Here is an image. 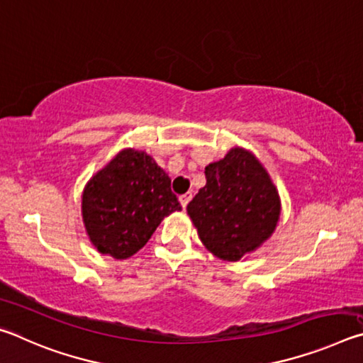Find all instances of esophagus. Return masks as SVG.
I'll return each mask as SVG.
<instances>
[{
  "mask_svg": "<svg viewBox=\"0 0 363 363\" xmlns=\"http://www.w3.org/2000/svg\"><path fill=\"white\" fill-rule=\"evenodd\" d=\"M190 200H192V192H187V194H184V195L179 196V201H181L182 208H186L189 205Z\"/></svg>",
  "mask_w": 363,
  "mask_h": 363,
  "instance_id": "34e87169",
  "label": "esophagus"
}]
</instances>
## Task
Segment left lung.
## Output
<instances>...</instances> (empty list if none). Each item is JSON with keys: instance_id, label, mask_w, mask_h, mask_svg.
<instances>
[{"instance_id": "8db88e82", "label": "left lung", "mask_w": 363, "mask_h": 363, "mask_svg": "<svg viewBox=\"0 0 363 363\" xmlns=\"http://www.w3.org/2000/svg\"><path fill=\"white\" fill-rule=\"evenodd\" d=\"M206 186L187 205L205 248L223 261L256 251L277 229L281 201L253 152L232 147L205 168Z\"/></svg>"}]
</instances>
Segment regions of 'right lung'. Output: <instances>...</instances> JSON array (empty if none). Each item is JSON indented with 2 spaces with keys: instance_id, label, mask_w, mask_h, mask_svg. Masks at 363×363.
Masks as SVG:
<instances>
[{
  "instance_id": "1",
  "label": "right lung",
  "mask_w": 363,
  "mask_h": 363,
  "mask_svg": "<svg viewBox=\"0 0 363 363\" xmlns=\"http://www.w3.org/2000/svg\"><path fill=\"white\" fill-rule=\"evenodd\" d=\"M181 203L171 179L144 150L123 149L86 182L82 216L89 242L102 255L128 259L149 242Z\"/></svg>"
}]
</instances>
